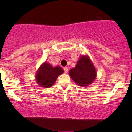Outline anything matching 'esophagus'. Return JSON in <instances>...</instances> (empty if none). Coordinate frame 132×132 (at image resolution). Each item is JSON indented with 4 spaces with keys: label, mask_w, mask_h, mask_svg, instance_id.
I'll use <instances>...</instances> for the list:
<instances>
[{
    "label": "esophagus",
    "mask_w": 132,
    "mask_h": 132,
    "mask_svg": "<svg viewBox=\"0 0 132 132\" xmlns=\"http://www.w3.org/2000/svg\"><path fill=\"white\" fill-rule=\"evenodd\" d=\"M64 71L65 73H67V72H68V68H67V67H64Z\"/></svg>",
    "instance_id": "34e87169"
}]
</instances>
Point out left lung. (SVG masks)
<instances>
[{
	"instance_id": "8db88e82",
	"label": "left lung",
	"mask_w": 132,
	"mask_h": 132,
	"mask_svg": "<svg viewBox=\"0 0 132 132\" xmlns=\"http://www.w3.org/2000/svg\"><path fill=\"white\" fill-rule=\"evenodd\" d=\"M69 75L76 84L87 87L96 79L97 71L89 56L82 55L75 67L69 71Z\"/></svg>"
}]
</instances>
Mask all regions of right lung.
Listing matches in <instances>:
<instances>
[{"label": "right lung", "instance_id": "obj_1", "mask_svg": "<svg viewBox=\"0 0 132 132\" xmlns=\"http://www.w3.org/2000/svg\"><path fill=\"white\" fill-rule=\"evenodd\" d=\"M63 72L64 70L61 67H53L50 63L44 62L36 72V82L40 87L48 88L53 85L58 76Z\"/></svg>", "mask_w": 132, "mask_h": 132}]
</instances>
